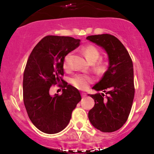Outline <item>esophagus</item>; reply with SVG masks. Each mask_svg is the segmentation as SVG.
<instances>
[{
  "instance_id": "obj_1",
  "label": "esophagus",
  "mask_w": 154,
  "mask_h": 154,
  "mask_svg": "<svg viewBox=\"0 0 154 154\" xmlns=\"http://www.w3.org/2000/svg\"><path fill=\"white\" fill-rule=\"evenodd\" d=\"M81 95H82V97H86V93H81Z\"/></svg>"
}]
</instances>
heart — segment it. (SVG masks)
I'll list each match as a JSON object with an SVG mask.
<instances>
[{"instance_id": "1", "label": "heart", "mask_w": 154, "mask_h": 154, "mask_svg": "<svg viewBox=\"0 0 154 154\" xmlns=\"http://www.w3.org/2000/svg\"><path fill=\"white\" fill-rule=\"evenodd\" d=\"M83 52L86 60L89 63H94V68L97 72L103 73L106 68V63L102 60H97L100 59V52L95 46L88 45L83 48ZM71 54L68 53L63 59V68L68 70L70 66V59ZM94 82V79L91 76L86 74H77L71 79V83L75 88L80 90H85L90 83Z\"/></svg>"}]
</instances>
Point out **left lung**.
Instances as JSON below:
<instances>
[{
  "label": "left lung",
  "mask_w": 154,
  "mask_h": 154,
  "mask_svg": "<svg viewBox=\"0 0 154 154\" xmlns=\"http://www.w3.org/2000/svg\"><path fill=\"white\" fill-rule=\"evenodd\" d=\"M86 39L104 48L109 66L101 80L92 88L104 93L88 94L94 106L88 112V119L103 133L119 130L127 122L135 94L133 66L128 51L119 38L110 34L88 35Z\"/></svg>",
  "instance_id": "1"
}]
</instances>
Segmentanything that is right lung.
<instances>
[{
	"mask_svg": "<svg viewBox=\"0 0 154 154\" xmlns=\"http://www.w3.org/2000/svg\"><path fill=\"white\" fill-rule=\"evenodd\" d=\"M80 42L72 37L47 35L27 60L23 78L24 103L32 123L43 133L54 134L66 128L81 100L80 91L63 79V59ZM57 84L63 88V93L51 96L50 87Z\"/></svg>",
	"mask_w": 154,
	"mask_h": 154,
	"instance_id": "add662e5",
	"label": "right lung"
}]
</instances>
